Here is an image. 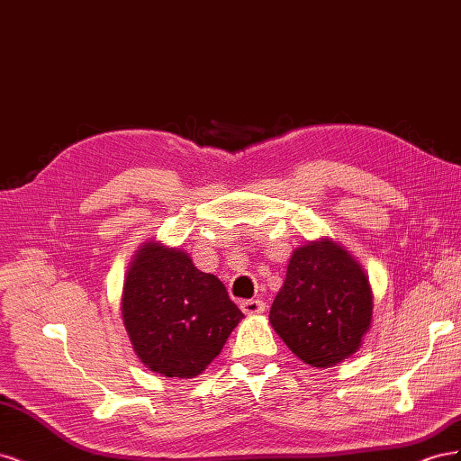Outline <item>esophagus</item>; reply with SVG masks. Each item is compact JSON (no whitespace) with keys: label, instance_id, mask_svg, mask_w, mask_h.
I'll return each instance as SVG.
<instances>
[{"label":"esophagus","instance_id":"1","mask_svg":"<svg viewBox=\"0 0 461 461\" xmlns=\"http://www.w3.org/2000/svg\"><path fill=\"white\" fill-rule=\"evenodd\" d=\"M240 308L248 315H256V313H263L265 312V303L261 300H242L240 302Z\"/></svg>","mask_w":461,"mask_h":461}]
</instances>
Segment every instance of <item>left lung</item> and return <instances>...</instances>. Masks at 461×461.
Returning <instances> with one entry per match:
<instances>
[{
    "instance_id": "8db88e82",
    "label": "left lung",
    "mask_w": 461,
    "mask_h": 461,
    "mask_svg": "<svg viewBox=\"0 0 461 461\" xmlns=\"http://www.w3.org/2000/svg\"><path fill=\"white\" fill-rule=\"evenodd\" d=\"M371 313L367 275L346 249L323 240L292 256L269 321L302 361L329 367L357 350Z\"/></svg>"
}]
</instances>
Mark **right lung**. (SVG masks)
Here are the masks:
<instances>
[{
	"mask_svg": "<svg viewBox=\"0 0 461 461\" xmlns=\"http://www.w3.org/2000/svg\"><path fill=\"white\" fill-rule=\"evenodd\" d=\"M242 317L225 285L180 249L148 242L124 278L122 321L134 352L165 376L200 375Z\"/></svg>",
	"mask_w": 461,
	"mask_h": 461,
	"instance_id": "add662e5",
	"label": "right lung"
}]
</instances>
